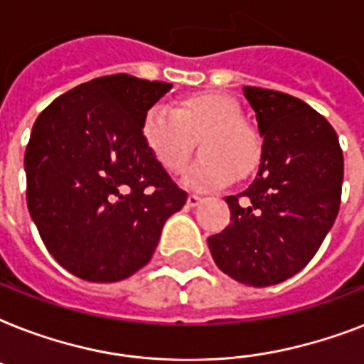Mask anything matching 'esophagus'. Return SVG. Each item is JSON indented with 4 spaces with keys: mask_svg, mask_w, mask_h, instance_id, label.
<instances>
[{
    "mask_svg": "<svg viewBox=\"0 0 364 364\" xmlns=\"http://www.w3.org/2000/svg\"><path fill=\"white\" fill-rule=\"evenodd\" d=\"M200 204H202V196H198V194H188V198H187L188 208H196V205Z\"/></svg>",
    "mask_w": 364,
    "mask_h": 364,
    "instance_id": "esophagus-1",
    "label": "esophagus"
}]
</instances>
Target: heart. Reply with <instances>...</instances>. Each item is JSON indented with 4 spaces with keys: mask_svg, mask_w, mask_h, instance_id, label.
<instances>
[{
    "mask_svg": "<svg viewBox=\"0 0 364 364\" xmlns=\"http://www.w3.org/2000/svg\"><path fill=\"white\" fill-rule=\"evenodd\" d=\"M141 137L149 153L170 173L187 166L198 139L204 154L185 173L191 188L225 187L234 177H247L262 156V141L242 121L238 102L219 92L185 96L171 111L153 105L143 115Z\"/></svg>",
    "mask_w": 364,
    "mask_h": 364,
    "instance_id": "b5f03b06",
    "label": "heart"
}]
</instances>
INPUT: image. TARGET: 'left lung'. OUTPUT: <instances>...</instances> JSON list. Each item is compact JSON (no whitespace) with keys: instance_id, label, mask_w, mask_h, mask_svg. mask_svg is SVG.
Segmentation results:
<instances>
[{"instance_id":"left-lung-1","label":"left lung","mask_w":364,"mask_h":364,"mask_svg":"<svg viewBox=\"0 0 364 364\" xmlns=\"http://www.w3.org/2000/svg\"><path fill=\"white\" fill-rule=\"evenodd\" d=\"M253 107L262 156L253 183L227 196L230 225L210 236L225 274L251 287L293 277L323 243L340 210L344 154L328 121L302 100L243 87Z\"/></svg>"}]
</instances>
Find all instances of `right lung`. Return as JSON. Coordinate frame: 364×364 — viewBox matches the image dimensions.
Listing matches in <instances>:
<instances>
[{
    "mask_svg": "<svg viewBox=\"0 0 364 364\" xmlns=\"http://www.w3.org/2000/svg\"><path fill=\"white\" fill-rule=\"evenodd\" d=\"M171 88L134 75L71 88L37 117L26 147V200L45 247L73 276L121 282L147 264L187 193L141 137Z\"/></svg>",
    "mask_w": 364,
    "mask_h": 364,
    "instance_id": "right-lung-1",
    "label": "right lung"
}]
</instances>
